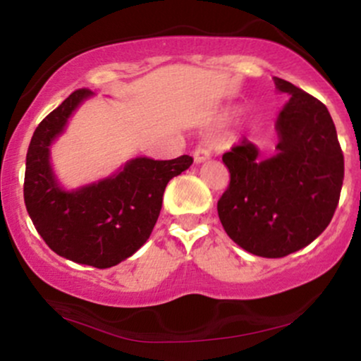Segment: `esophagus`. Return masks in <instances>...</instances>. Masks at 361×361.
I'll return each instance as SVG.
<instances>
[{
	"label": "esophagus",
	"instance_id": "obj_1",
	"mask_svg": "<svg viewBox=\"0 0 361 361\" xmlns=\"http://www.w3.org/2000/svg\"><path fill=\"white\" fill-rule=\"evenodd\" d=\"M193 159L195 163H204V161L210 159V151L205 147H197L193 151Z\"/></svg>",
	"mask_w": 361,
	"mask_h": 361
}]
</instances>
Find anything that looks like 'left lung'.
<instances>
[{"label": "left lung", "instance_id": "obj_1", "mask_svg": "<svg viewBox=\"0 0 361 361\" xmlns=\"http://www.w3.org/2000/svg\"><path fill=\"white\" fill-rule=\"evenodd\" d=\"M273 81L290 94L275 123L276 152L263 157L243 139L222 156L231 181L217 212L224 231L243 250L283 258L329 226L345 178V157L324 103L292 82Z\"/></svg>", "mask_w": 361, "mask_h": 361}]
</instances>
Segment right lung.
Listing matches in <instances>:
<instances>
[{
  "mask_svg": "<svg viewBox=\"0 0 361 361\" xmlns=\"http://www.w3.org/2000/svg\"><path fill=\"white\" fill-rule=\"evenodd\" d=\"M91 94L86 88L76 90L35 128L27 152L23 198L37 233L54 252L74 263L110 268L147 241L168 181L192 166L193 157H135L114 176L73 192L64 190L52 171L51 146Z\"/></svg>",
  "mask_w": 361,
  "mask_h": 361,
  "instance_id": "right-lung-1",
  "label": "right lung"
}]
</instances>
